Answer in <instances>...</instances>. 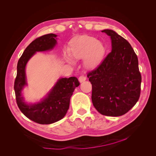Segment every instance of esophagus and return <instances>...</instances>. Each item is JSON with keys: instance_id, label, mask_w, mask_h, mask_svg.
Returning a JSON list of instances; mask_svg holds the SVG:
<instances>
[{"instance_id": "1", "label": "esophagus", "mask_w": 156, "mask_h": 156, "mask_svg": "<svg viewBox=\"0 0 156 156\" xmlns=\"http://www.w3.org/2000/svg\"><path fill=\"white\" fill-rule=\"evenodd\" d=\"M86 79H87V77H86L85 76H84V75H80L79 77V82H80V83H82V82L84 81H85Z\"/></svg>"}]
</instances>
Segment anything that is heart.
<instances>
[{
	"label": "heart",
	"instance_id": "heart-1",
	"mask_svg": "<svg viewBox=\"0 0 156 156\" xmlns=\"http://www.w3.org/2000/svg\"><path fill=\"white\" fill-rule=\"evenodd\" d=\"M105 53V47L95 37L83 36L75 37L70 43L68 54L72 58L81 59L84 57V64L94 68L100 62Z\"/></svg>",
	"mask_w": 156,
	"mask_h": 156
}]
</instances>
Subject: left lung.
<instances>
[{
  "label": "left lung",
  "instance_id": "left-lung-1",
  "mask_svg": "<svg viewBox=\"0 0 156 156\" xmlns=\"http://www.w3.org/2000/svg\"><path fill=\"white\" fill-rule=\"evenodd\" d=\"M112 50L95 69L88 72L92 87V101L100 114L119 116L128 112L139 100L141 75L137 56L129 43L112 30Z\"/></svg>",
  "mask_w": 156,
  "mask_h": 156
}]
</instances>
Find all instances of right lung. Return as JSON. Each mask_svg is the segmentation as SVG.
Returning a JSON list of instances; mask_svg holds the SVG:
<instances>
[{
    "label": "right lung",
    "mask_w": 156,
    "mask_h": 156,
    "mask_svg": "<svg viewBox=\"0 0 156 156\" xmlns=\"http://www.w3.org/2000/svg\"><path fill=\"white\" fill-rule=\"evenodd\" d=\"M56 34H48L37 37L23 52L18 61L14 90L17 106L28 119L40 124H50L64 117L69 108L71 96L80 83L77 77L62 78L43 101L33 105L23 101L21 91L26 83L25 66L36 51H44L53 48L56 43Z\"/></svg>",
    "instance_id": "add662e5"
}]
</instances>
